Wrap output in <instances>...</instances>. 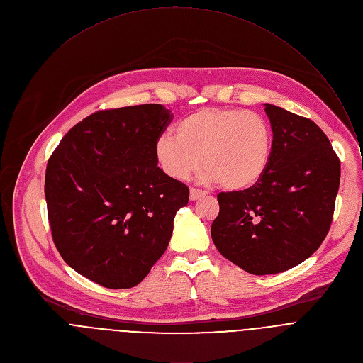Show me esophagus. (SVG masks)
I'll use <instances>...</instances> for the list:
<instances>
[{"label": "esophagus", "mask_w": 363, "mask_h": 363, "mask_svg": "<svg viewBox=\"0 0 363 363\" xmlns=\"http://www.w3.org/2000/svg\"><path fill=\"white\" fill-rule=\"evenodd\" d=\"M205 195H206V192L202 191V189H196V188H191V189H189V198H191V201H196V199H199V198H202V196H205Z\"/></svg>", "instance_id": "obj_1"}]
</instances>
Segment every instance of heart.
<instances>
[{"mask_svg":"<svg viewBox=\"0 0 363 363\" xmlns=\"http://www.w3.org/2000/svg\"><path fill=\"white\" fill-rule=\"evenodd\" d=\"M273 152L269 122L255 112L202 108L178 122L175 135L155 143V158L172 179H186L202 162L201 181L225 189L254 186L266 174Z\"/></svg>","mask_w":363,"mask_h":363,"instance_id":"obj_1","label":"heart"}]
</instances>
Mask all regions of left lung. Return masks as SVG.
I'll return each mask as SVG.
<instances>
[{
	"instance_id": "1",
	"label": "left lung",
	"mask_w": 363,
	"mask_h": 363,
	"mask_svg": "<svg viewBox=\"0 0 363 363\" xmlns=\"http://www.w3.org/2000/svg\"><path fill=\"white\" fill-rule=\"evenodd\" d=\"M273 130L270 165L254 186L220 192L211 225L217 250L255 276L286 272L312 255L329 233L340 161L310 119L266 103Z\"/></svg>"
}]
</instances>
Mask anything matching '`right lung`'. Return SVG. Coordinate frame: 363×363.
I'll use <instances>...</instances> for the list:
<instances>
[{
  "mask_svg": "<svg viewBox=\"0 0 363 363\" xmlns=\"http://www.w3.org/2000/svg\"><path fill=\"white\" fill-rule=\"evenodd\" d=\"M172 118L157 103L96 112L48 160L44 194L53 241L73 270L103 287L139 284L188 203V186L155 158Z\"/></svg>",
  "mask_w": 363,
  "mask_h": 363,
  "instance_id": "1",
  "label": "right lung"
}]
</instances>
